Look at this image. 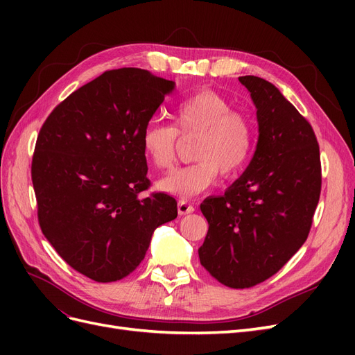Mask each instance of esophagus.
I'll list each match as a JSON object with an SVG mask.
<instances>
[{
  "label": "esophagus",
  "mask_w": 355,
  "mask_h": 355,
  "mask_svg": "<svg viewBox=\"0 0 355 355\" xmlns=\"http://www.w3.org/2000/svg\"><path fill=\"white\" fill-rule=\"evenodd\" d=\"M194 210H196L194 206H192L189 201L179 200V202H178V211H179V214H182V216H184V214H189V213H192Z\"/></svg>",
  "instance_id": "esophagus-1"
}]
</instances>
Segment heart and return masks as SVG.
<instances>
[{
	"mask_svg": "<svg viewBox=\"0 0 355 355\" xmlns=\"http://www.w3.org/2000/svg\"><path fill=\"white\" fill-rule=\"evenodd\" d=\"M173 124L149 121L141 135L142 153L158 168L175 163L180 136L197 135L192 157L197 161L171 171L159 189L180 198L201 194L216 184L219 175L237 176L254 151V124L249 115L211 90H201L179 102L171 112Z\"/></svg>",
	"mask_w": 355,
	"mask_h": 355,
	"instance_id": "heart-1",
	"label": "heart"
}]
</instances>
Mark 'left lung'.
<instances>
[{
    "instance_id": "1",
    "label": "left lung",
    "mask_w": 355,
    "mask_h": 355,
    "mask_svg": "<svg viewBox=\"0 0 355 355\" xmlns=\"http://www.w3.org/2000/svg\"><path fill=\"white\" fill-rule=\"evenodd\" d=\"M257 110L259 141L243 176L200 206L209 231L201 265L247 288L277 274L305 243L321 192L320 146L305 116L263 78H239Z\"/></svg>"
}]
</instances>
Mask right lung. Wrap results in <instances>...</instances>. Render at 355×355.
I'll list each match as a JSON object with an SVG mask.
<instances>
[{
  "mask_svg": "<svg viewBox=\"0 0 355 355\" xmlns=\"http://www.w3.org/2000/svg\"><path fill=\"white\" fill-rule=\"evenodd\" d=\"M175 83L145 69L106 71L60 102L42 124L31 176L44 237L98 283L132 274L178 202L151 187L141 135Z\"/></svg>",
  "mask_w": 355,
  "mask_h": 355,
  "instance_id": "1",
  "label": "right lung"
}]
</instances>
